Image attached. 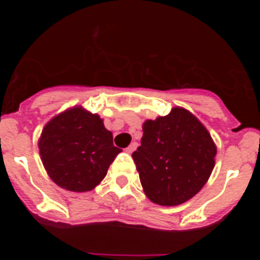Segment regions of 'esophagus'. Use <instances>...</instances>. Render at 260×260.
Segmentation results:
<instances>
[{
	"instance_id": "1",
	"label": "esophagus",
	"mask_w": 260,
	"mask_h": 260,
	"mask_svg": "<svg viewBox=\"0 0 260 260\" xmlns=\"http://www.w3.org/2000/svg\"><path fill=\"white\" fill-rule=\"evenodd\" d=\"M137 146H138V144L135 143V142H134V143H132V144H130V146L127 147V148H126V152H127V153H133L135 151V148H137Z\"/></svg>"
}]
</instances>
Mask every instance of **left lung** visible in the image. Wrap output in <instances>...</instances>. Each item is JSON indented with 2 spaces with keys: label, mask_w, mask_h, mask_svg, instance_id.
<instances>
[{
  "label": "left lung",
  "mask_w": 260,
  "mask_h": 260,
  "mask_svg": "<svg viewBox=\"0 0 260 260\" xmlns=\"http://www.w3.org/2000/svg\"><path fill=\"white\" fill-rule=\"evenodd\" d=\"M133 152L144 194L160 206H178L198 194L215 167L217 148L208 130L185 108L143 123Z\"/></svg>",
  "instance_id": "1"
}]
</instances>
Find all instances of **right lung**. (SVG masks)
<instances>
[{"mask_svg":"<svg viewBox=\"0 0 260 260\" xmlns=\"http://www.w3.org/2000/svg\"><path fill=\"white\" fill-rule=\"evenodd\" d=\"M38 146L50 180L75 192L95 189L121 152L100 116L80 105L53 117L43 128Z\"/></svg>","mask_w":260,"mask_h":260,"instance_id":"add662e5","label":"right lung"}]
</instances>
